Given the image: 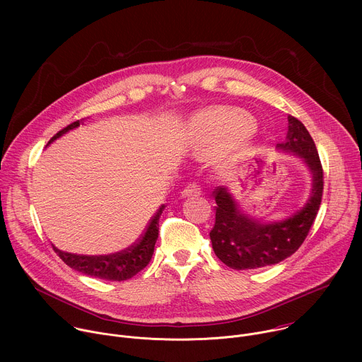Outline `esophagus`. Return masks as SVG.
Segmentation results:
<instances>
[{"label": "esophagus", "instance_id": "esophagus-1", "mask_svg": "<svg viewBox=\"0 0 362 362\" xmlns=\"http://www.w3.org/2000/svg\"><path fill=\"white\" fill-rule=\"evenodd\" d=\"M200 186L199 185H196V183H190V185H187L185 189H183V192H182V196L183 197H189V196H199L200 194Z\"/></svg>", "mask_w": 362, "mask_h": 362}]
</instances>
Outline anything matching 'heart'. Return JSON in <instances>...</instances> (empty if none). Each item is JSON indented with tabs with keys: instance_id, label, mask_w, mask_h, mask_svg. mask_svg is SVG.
<instances>
[{
	"instance_id": "heart-1",
	"label": "heart",
	"mask_w": 362,
	"mask_h": 362,
	"mask_svg": "<svg viewBox=\"0 0 362 362\" xmlns=\"http://www.w3.org/2000/svg\"><path fill=\"white\" fill-rule=\"evenodd\" d=\"M189 140L193 147L208 150L219 146L229 156H240L252 140V122L239 112L230 109H211L194 115L189 122Z\"/></svg>"
}]
</instances>
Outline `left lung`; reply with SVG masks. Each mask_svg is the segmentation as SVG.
<instances>
[{
  "mask_svg": "<svg viewBox=\"0 0 362 362\" xmlns=\"http://www.w3.org/2000/svg\"><path fill=\"white\" fill-rule=\"evenodd\" d=\"M288 122L286 141L279 143L278 148L295 153L311 170L314 177L311 197L303 209L291 218L282 222L262 223L245 215L226 187H216L214 192L216 202L215 226L209 235L216 256L232 269H256L286 259L303 243L320 211L324 170L317 146L298 119L289 116Z\"/></svg>",
  "mask_w": 362,
  "mask_h": 362,
  "instance_id": "8db88e82",
  "label": "left lung"
}]
</instances>
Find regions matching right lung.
<instances>
[{
  "mask_svg": "<svg viewBox=\"0 0 362 362\" xmlns=\"http://www.w3.org/2000/svg\"><path fill=\"white\" fill-rule=\"evenodd\" d=\"M81 120H77L63 130H60L57 134L49 139L47 146L49 143H53L56 139L60 136L66 134L69 130H73L78 127ZM165 211V204H162L158 209V212L154 214V216L150 219L148 225L146 226V230L143 235L137 239L136 243H133L130 247L116 252L112 255H98V256H88V255H76V253H69L57 249L53 245L54 252L62 257V261L69 265L70 268L93 276L98 279H106V281H126L133 278L137 272L144 269L154 252V245H156L158 236H159V219L160 215Z\"/></svg>",
  "mask_w": 362,
  "mask_h": 362,
  "instance_id": "right-lung-1",
  "label": "right lung"
}]
</instances>
